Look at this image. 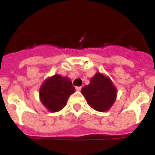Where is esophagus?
Wrapping results in <instances>:
<instances>
[{
    "instance_id": "esophagus-1",
    "label": "esophagus",
    "mask_w": 155,
    "mask_h": 155,
    "mask_svg": "<svg viewBox=\"0 0 155 155\" xmlns=\"http://www.w3.org/2000/svg\"><path fill=\"white\" fill-rule=\"evenodd\" d=\"M81 88H82V87H75V90H76V91H80Z\"/></svg>"
}]
</instances>
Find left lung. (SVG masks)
Masks as SVG:
<instances>
[{
	"instance_id": "obj_1",
	"label": "left lung",
	"mask_w": 155,
	"mask_h": 155,
	"mask_svg": "<svg viewBox=\"0 0 155 155\" xmlns=\"http://www.w3.org/2000/svg\"><path fill=\"white\" fill-rule=\"evenodd\" d=\"M93 109L99 112H104L115 102L117 89L108 77L101 73H97L91 79L90 84L85 85L81 90Z\"/></svg>"
}]
</instances>
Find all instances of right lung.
Wrapping results in <instances>:
<instances>
[{"label":"right lung","mask_w":155,"mask_h":155,"mask_svg":"<svg viewBox=\"0 0 155 155\" xmlns=\"http://www.w3.org/2000/svg\"><path fill=\"white\" fill-rule=\"evenodd\" d=\"M75 91L68 78L54 75L48 78L40 88L41 101L51 112H58L67 104L70 95Z\"/></svg>","instance_id":"add662e5"}]
</instances>
